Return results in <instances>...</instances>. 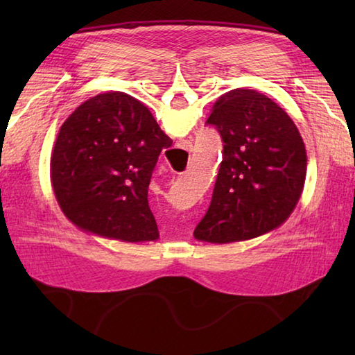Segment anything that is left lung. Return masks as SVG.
I'll return each instance as SVG.
<instances>
[{"label":"left lung","mask_w":355,"mask_h":355,"mask_svg":"<svg viewBox=\"0 0 355 355\" xmlns=\"http://www.w3.org/2000/svg\"><path fill=\"white\" fill-rule=\"evenodd\" d=\"M207 123L224 141L213 199L194 238L238 243L279 228L302 196L307 150L291 117L252 89L216 100Z\"/></svg>","instance_id":"1"}]
</instances>
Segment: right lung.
<instances>
[{
	"label": "right lung",
	"mask_w": 355,
	"mask_h": 355,
	"mask_svg": "<svg viewBox=\"0 0 355 355\" xmlns=\"http://www.w3.org/2000/svg\"><path fill=\"white\" fill-rule=\"evenodd\" d=\"M172 146L148 107L125 92L89 98L62 123L50 159L51 186L71 224L125 243L155 241L147 194L161 150Z\"/></svg>",
	"instance_id": "add662e5"
}]
</instances>
